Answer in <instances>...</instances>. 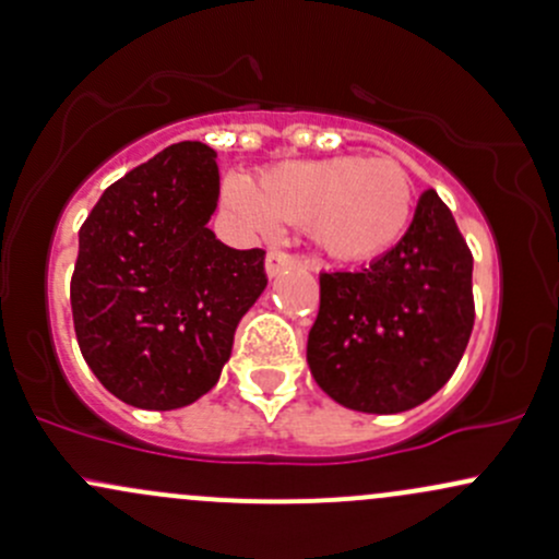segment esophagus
I'll return each mask as SVG.
<instances>
[{
	"instance_id": "34e87169",
	"label": "esophagus",
	"mask_w": 559,
	"mask_h": 559,
	"mask_svg": "<svg viewBox=\"0 0 559 559\" xmlns=\"http://www.w3.org/2000/svg\"><path fill=\"white\" fill-rule=\"evenodd\" d=\"M263 266H266L269 277H277L282 269L296 266V258L287 255V253H280V250H272V253L266 255V263H263Z\"/></svg>"
}]
</instances>
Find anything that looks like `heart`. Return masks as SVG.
Returning a JSON list of instances; mask_svg holds the SVG:
<instances>
[{"label":"heart","mask_w":559,"mask_h":559,"mask_svg":"<svg viewBox=\"0 0 559 559\" xmlns=\"http://www.w3.org/2000/svg\"><path fill=\"white\" fill-rule=\"evenodd\" d=\"M224 205L245 231L274 237L282 221L309 226L311 242L335 263H368L405 237L416 186L397 159L341 154L282 162L258 186L245 176L224 183Z\"/></svg>","instance_id":"heart-1"}]
</instances>
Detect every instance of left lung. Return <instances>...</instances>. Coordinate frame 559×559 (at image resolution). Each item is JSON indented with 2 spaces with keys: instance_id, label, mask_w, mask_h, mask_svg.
<instances>
[{
  "instance_id": "8db88e82",
  "label": "left lung",
  "mask_w": 559,
  "mask_h": 559,
  "mask_svg": "<svg viewBox=\"0 0 559 559\" xmlns=\"http://www.w3.org/2000/svg\"><path fill=\"white\" fill-rule=\"evenodd\" d=\"M472 325V253L445 202L426 189L386 255L359 272L320 274L306 362L330 400L389 416L445 386Z\"/></svg>"
}]
</instances>
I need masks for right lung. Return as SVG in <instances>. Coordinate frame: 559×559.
Here are the masks:
<instances>
[{"mask_svg":"<svg viewBox=\"0 0 559 559\" xmlns=\"http://www.w3.org/2000/svg\"><path fill=\"white\" fill-rule=\"evenodd\" d=\"M218 191L213 148L173 143L111 183L82 224L76 341L128 405L176 411L207 394L266 287L263 250H234L207 229Z\"/></svg>","mask_w":559,"mask_h":559,"instance_id":"1","label":"right lung"}]
</instances>
